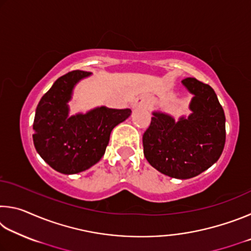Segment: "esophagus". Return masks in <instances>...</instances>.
Instances as JSON below:
<instances>
[{"label":"esophagus","mask_w":251,"mask_h":251,"mask_svg":"<svg viewBox=\"0 0 251 251\" xmlns=\"http://www.w3.org/2000/svg\"><path fill=\"white\" fill-rule=\"evenodd\" d=\"M136 105H137V106H145L146 105V101L144 100L143 99H138L137 101H136Z\"/></svg>","instance_id":"1"}]
</instances>
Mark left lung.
Returning <instances> with one entry per match:
<instances>
[{
  "label": "left lung",
  "mask_w": 251,
  "mask_h": 251,
  "mask_svg": "<svg viewBox=\"0 0 251 251\" xmlns=\"http://www.w3.org/2000/svg\"><path fill=\"white\" fill-rule=\"evenodd\" d=\"M192 94L187 120L154 113L143 135L144 155L152 167L169 177L187 179L219 159L226 142L225 113L215 91L197 78L181 80Z\"/></svg>",
  "instance_id": "8db88e82"
}]
</instances>
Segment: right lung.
<instances>
[{"mask_svg":"<svg viewBox=\"0 0 251 251\" xmlns=\"http://www.w3.org/2000/svg\"><path fill=\"white\" fill-rule=\"evenodd\" d=\"M90 72L72 71L55 80L36 107L33 142L36 151L55 171L76 174L86 171L103 157L110 131L131 110L100 107L85 115L69 117L72 90Z\"/></svg>","mask_w":251,"mask_h":251,"instance_id":"obj_1","label":"right lung"}]
</instances>
